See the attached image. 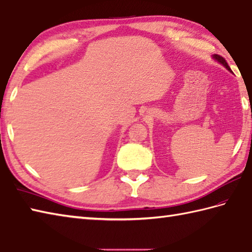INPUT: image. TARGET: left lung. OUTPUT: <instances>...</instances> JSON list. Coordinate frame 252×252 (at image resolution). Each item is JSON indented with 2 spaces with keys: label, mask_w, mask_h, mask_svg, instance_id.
Returning <instances> with one entry per match:
<instances>
[{
  "label": "left lung",
  "mask_w": 252,
  "mask_h": 252,
  "mask_svg": "<svg viewBox=\"0 0 252 252\" xmlns=\"http://www.w3.org/2000/svg\"><path fill=\"white\" fill-rule=\"evenodd\" d=\"M213 58H215V60H216V61H218L219 63H221V65H223L224 67H225V68L227 69V70H228V71H232V70H231V68H229V66L227 65V63H226V61H225V60H224V58H223L222 56H220V55H218V54H215V55H213Z\"/></svg>",
  "instance_id": "8db88e82"
}]
</instances>
